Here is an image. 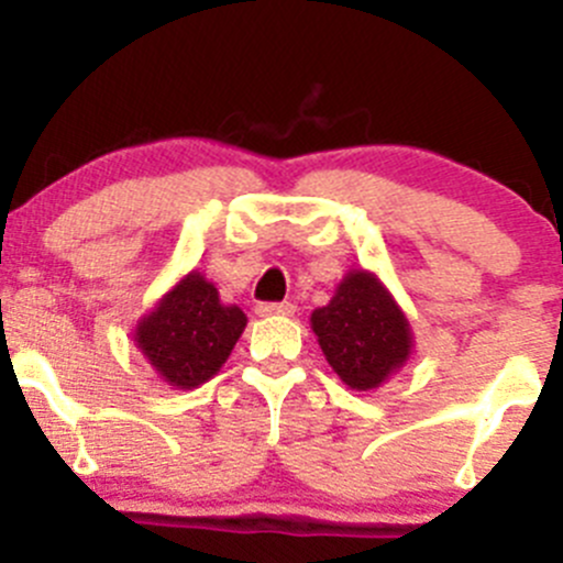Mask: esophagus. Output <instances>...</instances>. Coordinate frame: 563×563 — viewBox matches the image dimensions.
<instances>
[{"label": "esophagus", "mask_w": 563, "mask_h": 563, "mask_svg": "<svg viewBox=\"0 0 563 563\" xmlns=\"http://www.w3.org/2000/svg\"><path fill=\"white\" fill-rule=\"evenodd\" d=\"M258 316H294L297 313V305L294 302H261L255 308Z\"/></svg>", "instance_id": "34e87169"}]
</instances>
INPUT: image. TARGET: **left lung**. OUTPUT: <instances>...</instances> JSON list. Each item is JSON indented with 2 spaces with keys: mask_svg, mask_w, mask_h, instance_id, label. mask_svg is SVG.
<instances>
[{
  "mask_svg": "<svg viewBox=\"0 0 563 563\" xmlns=\"http://www.w3.org/2000/svg\"><path fill=\"white\" fill-rule=\"evenodd\" d=\"M310 321L323 356L351 389H376L411 354L406 316L367 272H351Z\"/></svg>",
  "mask_w": 563,
  "mask_h": 563,
  "instance_id": "obj_1",
  "label": "left lung"
}]
</instances>
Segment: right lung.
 Returning a JSON list of instances; mask_svg holds the SVG:
<instances>
[{"instance_id":"add662e5","label":"right lung","mask_w":563,"mask_h":563,"mask_svg":"<svg viewBox=\"0 0 563 563\" xmlns=\"http://www.w3.org/2000/svg\"><path fill=\"white\" fill-rule=\"evenodd\" d=\"M245 323L236 305H220L218 288L190 272L139 323L135 343L172 387L190 389L220 371Z\"/></svg>"}]
</instances>
